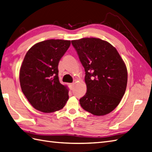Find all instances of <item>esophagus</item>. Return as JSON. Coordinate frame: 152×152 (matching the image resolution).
<instances>
[{
	"label": "esophagus",
	"instance_id": "obj_1",
	"mask_svg": "<svg viewBox=\"0 0 152 152\" xmlns=\"http://www.w3.org/2000/svg\"><path fill=\"white\" fill-rule=\"evenodd\" d=\"M69 88L71 90L73 89V83H70L69 84Z\"/></svg>",
	"mask_w": 152,
	"mask_h": 152
}]
</instances>
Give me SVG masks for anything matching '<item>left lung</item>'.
I'll list each match as a JSON object with an SVG mask.
<instances>
[{
    "label": "left lung",
    "mask_w": 152,
    "mask_h": 152,
    "mask_svg": "<svg viewBox=\"0 0 152 152\" xmlns=\"http://www.w3.org/2000/svg\"><path fill=\"white\" fill-rule=\"evenodd\" d=\"M72 43L85 71L87 91L79 99L80 105L96 116L110 113L126 92V64L116 48L104 40L86 38Z\"/></svg>",
    "instance_id": "8db88e82"
}]
</instances>
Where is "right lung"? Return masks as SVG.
Returning <instances> with one entry per match:
<instances>
[{
    "label": "right lung",
    "instance_id": "add662e5",
    "mask_svg": "<svg viewBox=\"0 0 152 152\" xmlns=\"http://www.w3.org/2000/svg\"><path fill=\"white\" fill-rule=\"evenodd\" d=\"M70 44L69 40L48 39L26 53L20 69V85L34 109L48 113L65 106L68 89L59 81L58 66Z\"/></svg>",
    "mask_w": 152,
    "mask_h": 152
}]
</instances>
